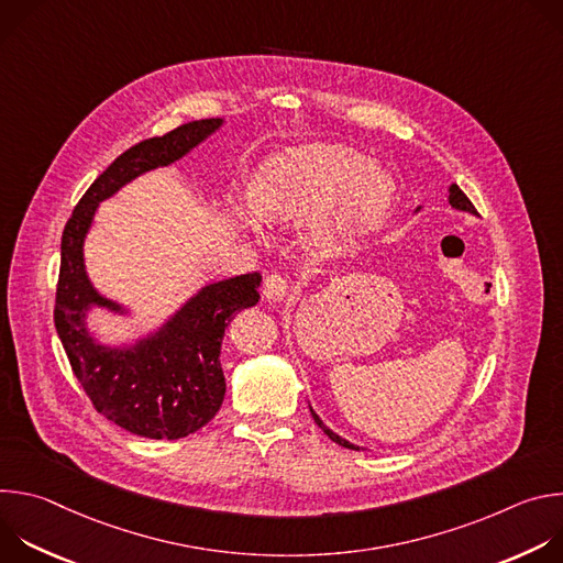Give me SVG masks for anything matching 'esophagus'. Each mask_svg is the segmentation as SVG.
I'll list each match as a JSON object with an SVG mask.
<instances>
[{"label": "esophagus", "instance_id": "esophagus-1", "mask_svg": "<svg viewBox=\"0 0 563 563\" xmlns=\"http://www.w3.org/2000/svg\"><path fill=\"white\" fill-rule=\"evenodd\" d=\"M263 296L269 302H280L287 296V280L280 274H269L263 285Z\"/></svg>", "mask_w": 563, "mask_h": 563}]
</instances>
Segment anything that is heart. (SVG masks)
<instances>
[{
  "label": "heart",
  "mask_w": 563,
  "mask_h": 563,
  "mask_svg": "<svg viewBox=\"0 0 563 563\" xmlns=\"http://www.w3.org/2000/svg\"><path fill=\"white\" fill-rule=\"evenodd\" d=\"M391 191L389 176L358 151L311 142L265 159L247 187V207L265 224L313 218L311 245L330 254L380 224Z\"/></svg>",
  "instance_id": "obj_1"
}]
</instances>
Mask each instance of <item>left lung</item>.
<instances>
[{"label": "left lung", "mask_w": 563, "mask_h": 563, "mask_svg": "<svg viewBox=\"0 0 563 563\" xmlns=\"http://www.w3.org/2000/svg\"><path fill=\"white\" fill-rule=\"evenodd\" d=\"M448 202H450V207H452V209H456V211H465V213H472V216H476V209L472 207V202L467 200V196H465V194L459 189V185H454V183L448 187ZM421 209H423V207H417V211H421ZM417 211H415V213H417ZM309 412H311V417H313L316 426H318L320 430H323V432H325V434H328V437H330L334 443H339V445H343V448H347V450H361L358 445L350 443L347 439L339 437V434H336L332 428H328V426L323 423V419H320V417L313 412V408H311V406H309Z\"/></svg>", "instance_id": "8db88e82"}]
</instances>
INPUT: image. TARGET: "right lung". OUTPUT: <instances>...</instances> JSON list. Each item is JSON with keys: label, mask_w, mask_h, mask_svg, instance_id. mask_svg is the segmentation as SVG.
<instances>
[{"label": "right lung", "mask_w": 563, "mask_h": 563, "mask_svg": "<svg viewBox=\"0 0 563 563\" xmlns=\"http://www.w3.org/2000/svg\"><path fill=\"white\" fill-rule=\"evenodd\" d=\"M222 118L198 120L124 151L77 202L62 233L55 330L70 367L100 415L146 439H183L207 426L224 400L220 347L231 318L261 298V274L207 283L163 323L131 341L104 343L91 332L93 309L133 318L104 296L85 263V243L96 213L135 178L169 167L209 140Z\"/></svg>", "instance_id": "right-lung-1"}]
</instances>
